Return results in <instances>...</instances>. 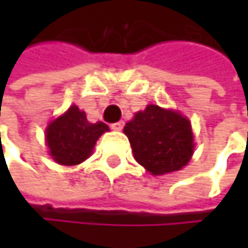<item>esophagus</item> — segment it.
<instances>
[{"label": "esophagus", "mask_w": 248, "mask_h": 248, "mask_svg": "<svg viewBox=\"0 0 248 248\" xmlns=\"http://www.w3.org/2000/svg\"><path fill=\"white\" fill-rule=\"evenodd\" d=\"M124 121H121V122H116V124H112V129H113V130H122V129H124Z\"/></svg>", "instance_id": "1"}]
</instances>
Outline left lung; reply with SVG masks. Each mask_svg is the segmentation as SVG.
<instances>
[{
	"instance_id": "obj_1",
	"label": "left lung",
	"mask_w": 248,
	"mask_h": 248,
	"mask_svg": "<svg viewBox=\"0 0 248 248\" xmlns=\"http://www.w3.org/2000/svg\"><path fill=\"white\" fill-rule=\"evenodd\" d=\"M124 132L138 164L154 175L179 171L194 152L189 121L156 105H148L143 112H138Z\"/></svg>"
}]
</instances>
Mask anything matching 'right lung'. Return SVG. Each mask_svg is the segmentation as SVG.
I'll use <instances>...</instances> for the list:
<instances>
[{"mask_svg": "<svg viewBox=\"0 0 248 248\" xmlns=\"http://www.w3.org/2000/svg\"><path fill=\"white\" fill-rule=\"evenodd\" d=\"M109 130L103 122L90 124L86 113L72 106L63 116L48 124L46 139L53 159L62 165H77L87 159L99 136Z\"/></svg>", "mask_w": 248, "mask_h": 248, "instance_id": "right-lung-1", "label": "right lung"}]
</instances>
